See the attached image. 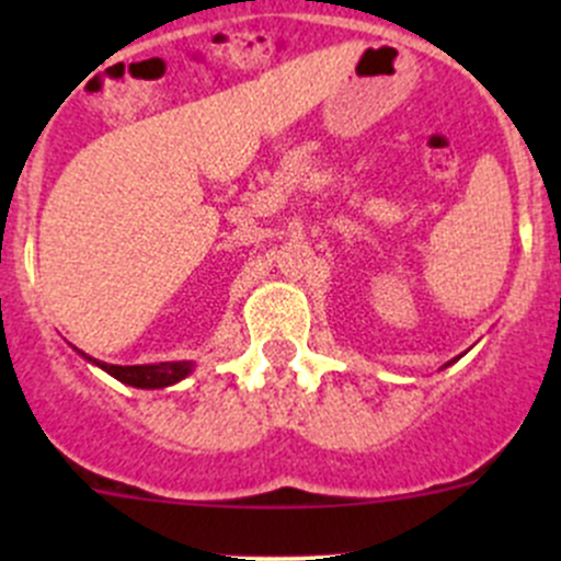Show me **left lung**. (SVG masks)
I'll return each mask as SVG.
<instances>
[{
  "instance_id": "1",
  "label": "left lung",
  "mask_w": 561,
  "mask_h": 561,
  "mask_svg": "<svg viewBox=\"0 0 561 561\" xmlns=\"http://www.w3.org/2000/svg\"><path fill=\"white\" fill-rule=\"evenodd\" d=\"M450 364H454V360H450ZM450 364H448V366H450Z\"/></svg>"
}]
</instances>
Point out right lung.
<instances>
[{
	"label": "right lung",
	"instance_id": "1",
	"mask_svg": "<svg viewBox=\"0 0 561 561\" xmlns=\"http://www.w3.org/2000/svg\"><path fill=\"white\" fill-rule=\"evenodd\" d=\"M81 353V350H78ZM89 364L100 366V369L107 371L111 377H116L118 382L133 388L154 390V388H168L181 382L184 377H190L195 371V360H165V364H144V366H113L103 364V360L92 358V355L81 353Z\"/></svg>",
	"mask_w": 561,
	"mask_h": 561
}]
</instances>
